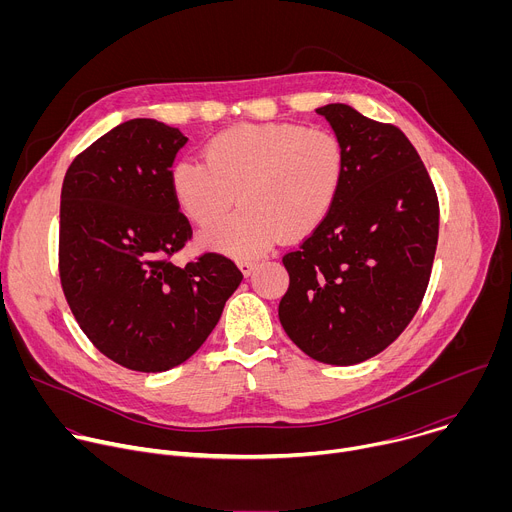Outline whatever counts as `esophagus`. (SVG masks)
<instances>
[{
	"mask_svg": "<svg viewBox=\"0 0 512 512\" xmlns=\"http://www.w3.org/2000/svg\"><path fill=\"white\" fill-rule=\"evenodd\" d=\"M239 267H241V271H243V275H251L255 269H257V261H251V259H243V261H239Z\"/></svg>",
	"mask_w": 512,
	"mask_h": 512,
	"instance_id": "1",
	"label": "esophagus"
}]
</instances>
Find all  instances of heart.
I'll list each match as a JSON object with an SVG mask.
<instances>
[{
  "label": "heart",
  "mask_w": 512,
  "mask_h": 512,
  "mask_svg": "<svg viewBox=\"0 0 512 512\" xmlns=\"http://www.w3.org/2000/svg\"><path fill=\"white\" fill-rule=\"evenodd\" d=\"M346 174L342 141L302 123H241L212 135L204 162L170 170L178 208L200 227L235 214L206 233V243L235 257H255L279 241L312 235L330 216Z\"/></svg>",
  "instance_id": "heart-1"
}]
</instances>
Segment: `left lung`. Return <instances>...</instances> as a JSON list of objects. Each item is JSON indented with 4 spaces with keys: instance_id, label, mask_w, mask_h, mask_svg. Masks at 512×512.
Masks as SVG:
<instances>
[{
    "instance_id": "left-lung-1",
    "label": "left lung",
    "mask_w": 512,
    "mask_h": 512,
    "mask_svg": "<svg viewBox=\"0 0 512 512\" xmlns=\"http://www.w3.org/2000/svg\"><path fill=\"white\" fill-rule=\"evenodd\" d=\"M316 113L344 145L346 174L330 216L283 257L279 322L314 360L348 367L383 352L419 310L440 204L401 129L344 103Z\"/></svg>"
}]
</instances>
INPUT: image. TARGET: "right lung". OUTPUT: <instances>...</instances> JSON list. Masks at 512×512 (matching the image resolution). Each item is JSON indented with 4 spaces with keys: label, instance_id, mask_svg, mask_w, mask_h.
<instances>
[{
    "label": "right lung",
    "instance_id": "add662e5",
    "mask_svg": "<svg viewBox=\"0 0 512 512\" xmlns=\"http://www.w3.org/2000/svg\"><path fill=\"white\" fill-rule=\"evenodd\" d=\"M188 137L156 119H129L75 158L60 192V283L87 338L113 362L162 373L188 360L239 287L216 253L178 267L192 237L170 170Z\"/></svg>",
    "mask_w": 512,
    "mask_h": 512
}]
</instances>
